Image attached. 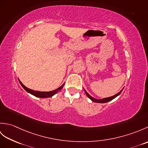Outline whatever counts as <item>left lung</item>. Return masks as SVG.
Masks as SVG:
<instances>
[{
	"label": "left lung",
	"instance_id": "left-lung-1",
	"mask_svg": "<svg viewBox=\"0 0 148 148\" xmlns=\"http://www.w3.org/2000/svg\"><path fill=\"white\" fill-rule=\"evenodd\" d=\"M123 88L120 92H118L117 94H116V95H113V96H112V97H107V98H104V99H95V98H93V97H92V96L91 95H90L88 93H87V92L84 89V92H85V93H86V95H87V97H88V98L90 99H91L92 100L93 102H97V103H106V102H109V101H111V100H112V99H114V98H116V97H118L119 94H120L121 93V92L123 91Z\"/></svg>",
	"mask_w": 148,
	"mask_h": 148
}]
</instances>
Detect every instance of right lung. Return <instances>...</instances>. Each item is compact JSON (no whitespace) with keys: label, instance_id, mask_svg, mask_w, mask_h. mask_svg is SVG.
<instances>
[{"label":"right lung","instance_id":"1","mask_svg":"<svg viewBox=\"0 0 148 148\" xmlns=\"http://www.w3.org/2000/svg\"><path fill=\"white\" fill-rule=\"evenodd\" d=\"M18 80H19V82H20V83L21 84V86L23 87L27 92H29V93L32 94V95L36 96L37 97H39V98H48V97H51L53 96L54 95H55L56 93L58 92L60 90H62V88H63V86H64V84H65V83L63 84L61 86L58 88L57 89L54 90L53 91H50V92H39V91H35V90L28 88H27L25 86L23 85V84H22V83L20 81V79H18Z\"/></svg>","mask_w":148,"mask_h":148}]
</instances>
